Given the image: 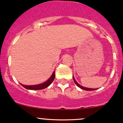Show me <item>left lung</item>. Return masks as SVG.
Instances as JSON below:
<instances>
[{
    "label": "left lung",
    "instance_id": "1",
    "mask_svg": "<svg viewBox=\"0 0 123 123\" xmlns=\"http://www.w3.org/2000/svg\"><path fill=\"white\" fill-rule=\"evenodd\" d=\"M73 79H74V82H75V84L77 86H78V87H80V88H81V89H84V90H96L95 89H90V88H86V87H83V86H82L81 85H80L79 84H78V83H77V82L76 81V80H75V78H74V77H73Z\"/></svg>",
    "mask_w": 123,
    "mask_h": 123
}]
</instances>
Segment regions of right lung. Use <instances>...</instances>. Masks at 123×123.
Segmentation results:
<instances>
[{"mask_svg":"<svg viewBox=\"0 0 123 123\" xmlns=\"http://www.w3.org/2000/svg\"><path fill=\"white\" fill-rule=\"evenodd\" d=\"M55 76V71H54L53 74L51 75V76L49 78L48 80H47L46 82H44V83H41L40 85H30V86H26L24 85L21 84V85L23 86L24 87H25L27 89H30V90H41L43 89H45L46 87H48L50 85V84L53 82Z\"/></svg>","mask_w":123,"mask_h":123,"instance_id":"1","label":"right lung"}]
</instances>
